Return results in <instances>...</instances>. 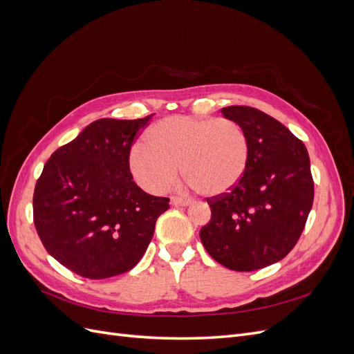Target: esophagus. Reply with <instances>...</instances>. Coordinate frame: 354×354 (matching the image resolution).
Returning <instances> with one entry per match:
<instances>
[{
  "mask_svg": "<svg viewBox=\"0 0 354 354\" xmlns=\"http://www.w3.org/2000/svg\"><path fill=\"white\" fill-rule=\"evenodd\" d=\"M171 203H173L174 207H187V205H190V201L178 198V196H173L171 198Z\"/></svg>",
  "mask_w": 354,
  "mask_h": 354,
  "instance_id": "34e87169",
  "label": "esophagus"
}]
</instances>
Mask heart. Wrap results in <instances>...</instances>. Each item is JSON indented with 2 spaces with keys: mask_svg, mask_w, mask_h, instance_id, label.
Returning <instances> with one entry per match:
<instances>
[{
  "mask_svg": "<svg viewBox=\"0 0 354 354\" xmlns=\"http://www.w3.org/2000/svg\"><path fill=\"white\" fill-rule=\"evenodd\" d=\"M147 143H136L128 165L136 181L151 194H162L178 176L202 196L227 194L242 180L250 145L242 127L226 118L173 115L153 124Z\"/></svg>",
  "mask_w": 354,
  "mask_h": 354,
  "instance_id": "obj_1",
  "label": "heart"
}]
</instances>
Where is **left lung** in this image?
Returning a JSON list of instances; mask_svg holds the SVG:
<instances>
[{
  "label": "left lung",
  "mask_w": 354,
  "mask_h": 354,
  "mask_svg": "<svg viewBox=\"0 0 354 354\" xmlns=\"http://www.w3.org/2000/svg\"><path fill=\"white\" fill-rule=\"evenodd\" d=\"M221 113L242 127L250 159L239 183L208 198L211 220L199 232L217 263L252 272L277 263L304 230L315 185L304 143L274 118L250 106H229Z\"/></svg>",
  "instance_id": "left-lung-1"
}]
</instances>
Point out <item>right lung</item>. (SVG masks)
Segmentation results:
<instances>
[{
  "mask_svg": "<svg viewBox=\"0 0 354 354\" xmlns=\"http://www.w3.org/2000/svg\"><path fill=\"white\" fill-rule=\"evenodd\" d=\"M152 115L91 122L46 162L34 192V224L50 255L87 279L131 270L169 199L133 181L131 146Z\"/></svg>",
  "mask_w": 354,
  "mask_h": 354,
  "instance_id": "obj_1",
  "label": "right lung"
}]
</instances>
